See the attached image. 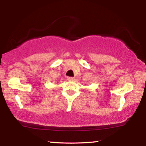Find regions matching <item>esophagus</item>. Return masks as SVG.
<instances>
[{
    "label": "esophagus",
    "instance_id": "esophagus-1",
    "mask_svg": "<svg viewBox=\"0 0 146 146\" xmlns=\"http://www.w3.org/2000/svg\"><path fill=\"white\" fill-rule=\"evenodd\" d=\"M75 80L74 78H71V77H68L67 80L68 81H73Z\"/></svg>",
    "mask_w": 146,
    "mask_h": 146
}]
</instances>
